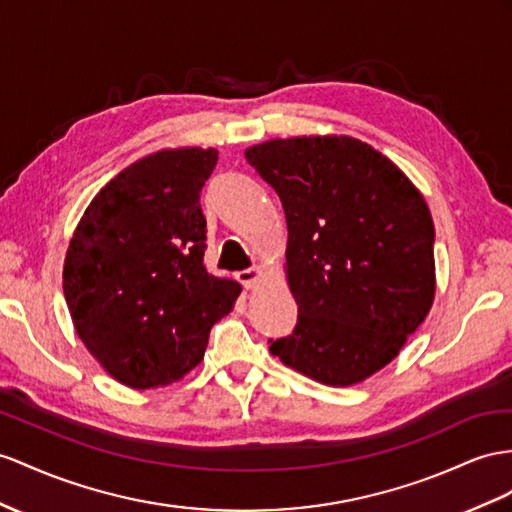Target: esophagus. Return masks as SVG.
<instances>
[{"label": "esophagus", "mask_w": 512, "mask_h": 512, "mask_svg": "<svg viewBox=\"0 0 512 512\" xmlns=\"http://www.w3.org/2000/svg\"><path fill=\"white\" fill-rule=\"evenodd\" d=\"M261 277H264V270H261L259 266H253V268L238 272V281H240L244 287H248V290H253V287H257L259 281H261Z\"/></svg>", "instance_id": "esophagus-1"}]
</instances>
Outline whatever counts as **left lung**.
Wrapping results in <instances>:
<instances>
[{
    "mask_svg": "<svg viewBox=\"0 0 512 512\" xmlns=\"http://www.w3.org/2000/svg\"><path fill=\"white\" fill-rule=\"evenodd\" d=\"M246 160L279 194L285 272L298 305L270 352L331 387L398 357L435 300V225L411 179L350 136L268 140Z\"/></svg>",
    "mask_w": 512,
    "mask_h": 512,
    "instance_id": "1",
    "label": "left lung"
}]
</instances>
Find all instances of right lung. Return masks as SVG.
Instances as JSON below:
<instances>
[{
    "mask_svg": "<svg viewBox=\"0 0 512 512\" xmlns=\"http://www.w3.org/2000/svg\"><path fill=\"white\" fill-rule=\"evenodd\" d=\"M216 149L151 153L99 190L71 238L62 287L75 331L131 389L164 387L201 363L242 287L203 264L201 190Z\"/></svg>",
    "mask_w": 512,
    "mask_h": 512,
    "instance_id": "add662e5",
    "label": "right lung"
}]
</instances>
